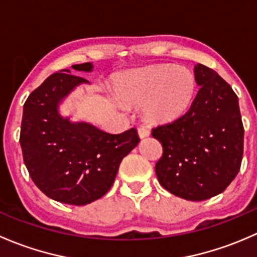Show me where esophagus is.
I'll list each match as a JSON object with an SVG mask.
<instances>
[{"label":"esophagus","instance_id":"34e87169","mask_svg":"<svg viewBox=\"0 0 257 257\" xmlns=\"http://www.w3.org/2000/svg\"><path fill=\"white\" fill-rule=\"evenodd\" d=\"M138 134H139V138L144 139V138H147V137H149L150 132H149V129H148V128L141 126V128H138Z\"/></svg>","mask_w":257,"mask_h":257}]
</instances>
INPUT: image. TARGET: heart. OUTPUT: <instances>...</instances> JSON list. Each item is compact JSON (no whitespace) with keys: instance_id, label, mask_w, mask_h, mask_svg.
<instances>
[{"instance_id":"heart-1","label":"heart","mask_w":257,"mask_h":257,"mask_svg":"<svg viewBox=\"0 0 257 257\" xmlns=\"http://www.w3.org/2000/svg\"><path fill=\"white\" fill-rule=\"evenodd\" d=\"M195 87V76L190 69L162 64L123 74L116 93L126 104H144V116L149 121L169 123L186 112Z\"/></svg>"}]
</instances>
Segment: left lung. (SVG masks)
Returning a JSON list of instances; mask_svg holds the SVG:
<instances>
[{
	"instance_id": "8db88e82",
	"label": "left lung",
	"mask_w": 257,
	"mask_h": 257,
	"mask_svg": "<svg viewBox=\"0 0 257 257\" xmlns=\"http://www.w3.org/2000/svg\"><path fill=\"white\" fill-rule=\"evenodd\" d=\"M194 74L200 89L190 108L152 136L163 145L155 165L160 185L181 199L201 201L222 193L239 173L243 126L232 88L200 63Z\"/></svg>"
}]
</instances>
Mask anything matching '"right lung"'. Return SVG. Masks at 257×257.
Returning <instances> with one entry per match:
<instances>
[{
	"instance_id": "1",
	"label": "right lung",
	"mask_w": 257,
	"mask_h": 257,
	"mask_svg": "<svg viewBox=\"0 0 257 257\" xmlns=\"http://www.w3.org/2000/svg\"><path fill=\"white\" fill-rule=\"evenodd\" d=\"M92 72L90 62L72 66ZM69 69L49 76L23 105L20 143L33 183L53 200L87 205L113 185L119 165L139 143L136 128L120 134L100 131L88 121H72L59 105L80 84Z\"/></svg>"
}]
</instances>
